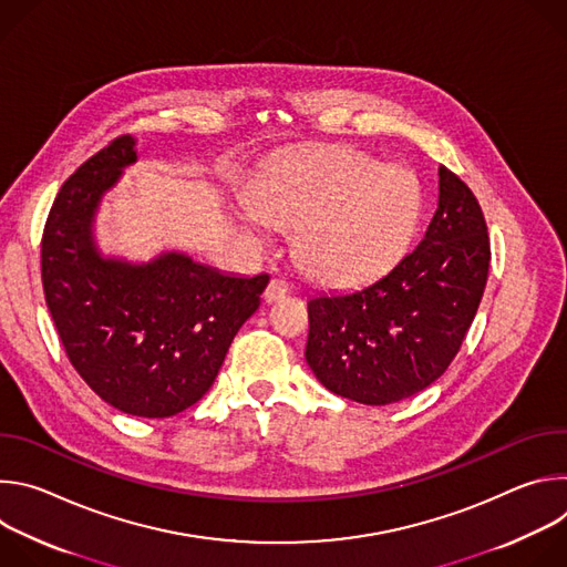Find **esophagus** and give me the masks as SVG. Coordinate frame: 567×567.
I'll return each mask as SVG.
<instances>
[{
  "label": "esophagus",
  "mask_w": 567,
  "mask_h": 567,
  "mask_svg": "<svg viewBox=\"0 0 567 567\" xmlns=\"http://www.w3.org/2000/svg\"><path fill=\"white\" fill-rule=\"evenodd\" d=\"M287 291H289V285H287L282 278H271L262 296H265V300H267V302H274V300L282 298Z\"/></svg>",
  "instance_id": "34e87169"
}]
</instances>
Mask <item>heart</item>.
Instances as JSON below:
<instances>
[{"mask_svg": "<svg viewBox=\"0 0 567 567\" xmlns=\"http://www.w3.org/2000/svg\"><path fill=\"white\" fill-rule=\"evenodd\" d=\"M256 215L296 230L302 271L346 289L385 274L406 254L422 215V188L403 168H379L354 147L322 145L276 166L254 190Z\"/></svg>", "mask_w": 567, "mask_h": 567, "instance_id": "1", "label": "heart"}]
</instances>
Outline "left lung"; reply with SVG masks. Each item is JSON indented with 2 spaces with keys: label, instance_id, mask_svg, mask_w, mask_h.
<instances>
[{
  "label": "left lung",
  "instance_id": "1",
  "mask_svg": "<svg viewBox=\"0 0 567 567\" xmlns=\"http://www.w3.org/2000/svg\"><path fill=\"white\" fill-rule=\"evenodd\" d=\"M489 233L471 188L440 166V202L415 251L385 276L307 302L305 359L346 399L385 406L451 365L489 276Z\"/></svg>",
  "mask_w": 567,
  "mask_h": 567
}]
</instances>
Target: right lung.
<instances>
[{
  "mask_svg": "<svg viewBox=\"0 0 567 567\" xmlns=\"http://www.w3.org/2000/svg\"><path fill=\"white\" fill-rule=\"evenodd\" d=\"M134 161V138L123 134L62 184L42 233V287L75 372L110 406L154 420L208 392L269 276H226L184 254L105 260L94 213Z\"/></svg>",
  "mask_w": 567,
  "mask_h": 567,
  "instance_id": "add662e5",
  "label": "right lung"
}]
</instances>
